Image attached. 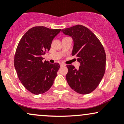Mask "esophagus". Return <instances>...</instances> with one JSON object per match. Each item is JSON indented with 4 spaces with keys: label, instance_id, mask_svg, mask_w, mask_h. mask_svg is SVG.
<instances>
[{
    "label": "esophagus",
    "instance_id": "obj_1",
    "mask_svg": "<svg viewBox=\"0 0 124 124\" xmlns=\"http://www.w3.org/2000/svg\"><path fill=\"white\" fill-rule=\"evenodd\" d=\"M60 66L61 67H64V66H66V64L64 63H60Z\"/></svg>",
    "mask_w": 124,
    "mask_h": 124
}]
</instances>
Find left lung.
<instances>
[{"label":"left lung","instance_id":"obj_1","mask_svg":"<svg viewBox=\"0 0 124 124\" xmlns=\"http://www.w3.org/2000/svg\"><path fill=\"white\" fill-rule=\"evenodd\" d=\"M66 35L73 40L71 55L78 57L80 67L76 69L67 65L66 80L74 91L80 94H88L98 87L105 71L106 54L102 44L87 28L77 25L62 30Z\"/></svg>","mask_w":124,"mask_h":124}]
</instances>
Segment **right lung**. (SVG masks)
I'll list each match as a JSON object with an SVG mask.
<instances>
[{
  "instance_id": "right-lung-1",
  "label": "right lung",
  "mask_w": 124,
  "mask_h": 124,
  "mask_svg": "<svg viewBox=\"0 0 124 124\" xmlns=\"http://www.w3.org/2000/svg\"><path fill=\"white\" fill-rule=\"evenodd\" d=\"M60 31L61 29L35 26L25 33L18 44L15 68L21 83L32 93H45L54 83L60 64L42 62L41 55L50 50L52 41Z\"/></svg>"
}]
</instances>
